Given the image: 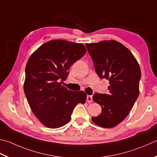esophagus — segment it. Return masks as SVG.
<instances>
[{
	"mask_svg": "<svg viewBox=\"0 0 157 157\" xmlns=\"http://www.w3.org/2000/svg\"><path fill=\"white\" fill-rule=\"evenodd\" d=\"M86 101L88 103H92L93 102V97L90 96V95H87Z\"/></svg>",
	"mask_w": 157,
	"mask_h": 157,
	"instance_id": "34e87169",
	"label": "esophagus"
}]
</instances>
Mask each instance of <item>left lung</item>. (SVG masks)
<instances>
[{
	"label": "left lung",
	"mask_w": 157,
	"mask_h": 157,
	"mask_svg": "<svg viewBox=\"0 0 157 157\" xmlns=\"http://www.w3.org/2000/svg\"><path fill=\"white\" fill-rule=\"evenodd\" d=\"M101 78L109 79V94H94L93 99L101 113L92 118L103 128L117 126L127 117L139 96L141 69L131 52L114 40L86 44Z\"/></svg>",
	"instance_id": "left-lung-1"
}]
</instances>
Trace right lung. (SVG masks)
<instances>
[{
	"instance_id": "add662e5",
	"label": "right lung",
	"mask_w": 157,
	"mask_h": 157,
	"mask_svg": "<svg viewBox=\"0 0 157 157\" xmlns=\"http://www.w3.org/2000/svg\"><path fill=\"white\" fill-rule=\"evenodd\" d=\"M86 52L85 46L64 40L41 45L28 60L24 90L34 114L45 127L56 128L68 123L77 104H84V91L62 85L73 63Z\"/></svg>"
}]
</instances>
